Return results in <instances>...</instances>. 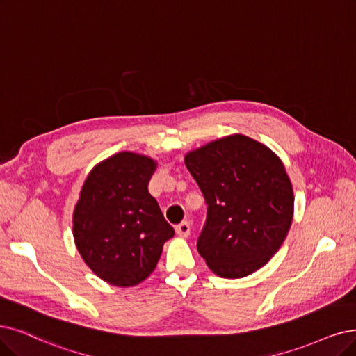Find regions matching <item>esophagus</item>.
Wrapping results in <instances>:
<instances>
[{
    "label": "esophagus",
    "instance_id": "1",
    "mask_svg": "<svg viewBox=\"0 0 356 356\" xmlns=\"http://www.w3.org/2000/svg\"><path fill=\"white\" fill-rule=\"evenodd\" d=\"M176 233L181 238H188L191 234V222L189 221H181L176 226Z\"/></svg>",
    "mask_w": 356,
    "mask_h": 356
}]
</instances>
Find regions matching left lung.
<instances>
[{"label":"left lung","mask_w":356,"mask_h":356,"mask_svg":"<svg viewBox=\"0 0 356 356\" xmlns=\"http://www.w3.org/2000/svg\"><path fill=\"white\" fill-rule=\"evenodd\" d=\"M207 204L200 255L225 279H241L279 251L293 217V189L283 163L243 135L214 140L185 156Z\"/></svg>","instance_id":"obj_1"}]
</instances>
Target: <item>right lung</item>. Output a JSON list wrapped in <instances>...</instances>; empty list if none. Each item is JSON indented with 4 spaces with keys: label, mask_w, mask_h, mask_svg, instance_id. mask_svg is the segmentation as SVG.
Wrapping results in <instances>:
<instances>
[{
    "label": "right lung",
    "mask_w": 356,
    "mask_h": 356,
    "mask_svg": "<svg viewBox=\"0 0 356 356\" xmlns=\"http://www.w3.org/2000/svg\"><path fill=\"white\" fill-rule=\"evenodd\" d=\"M155 167L145 155L118 152L90 171L76 204L77 251L110 284L129 287L147 279L175 236L148 192Z\"/></svg>",
    "instance_id": "right-lung-1"
}]
</instances>
